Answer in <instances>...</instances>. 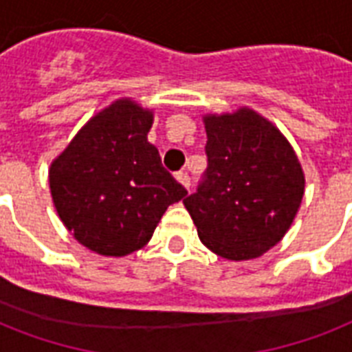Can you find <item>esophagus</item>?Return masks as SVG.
Instances as JSON below:
<instances>
[{
  "mask_svg": "<svg viewBox=\"0 0 352 352\" xmlns=\"http://www.w3.org/2000/svg\"><path fill=\"white\" fill-rule=\"evenodd\" d=\"M175 179L181 182L184 188H190V184H192V179H190V175H188L186 171H177Z\"/></svg>",
  "mask_w": 352,
  "mask_h": 352,
  "instance_id": "obj_1",
  "label": "esophagus"
}]
</instances>
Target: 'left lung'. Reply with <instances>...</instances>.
<instances>
[{
    "label": "left lung",
    "mask_w": 352,
    "mask_h": 352,
    "mask_svg": "<svg viewBox=\"0 0 352 352\" xmlns=\"http://www.w3.org/2000/svg\"><path fill=\"white\" fill-rule=\"evenodd\" d=\"M208 166L182 203L217 256L254 259L281 241L300 208L305 177L287 138L252 109L204 117Z\"/></svg>",
    "instance_id": "obj_1"
}]
</instances>
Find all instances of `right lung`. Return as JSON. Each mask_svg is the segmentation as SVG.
Instances as JSON below:
<instances>
[{
    "label": "right lung",
    "mask_w": 352,
    "mask_h": 352,
    "mask_svg": "<svg viewBox=\"0 0 352 352\" xmlns=\"http://www.w3.org/2000/svg\"><path fill=\"white\" fill-rule=\"evenodd\" d=\"M151 111L117 100L91 118L51 164L56 212L74 239L102 256H127L186 195L148 142Z\"/></svg>",
    "instance_id": "1"
}]
</instances>
